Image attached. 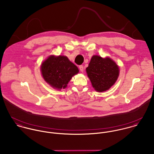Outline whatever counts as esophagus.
<instances>
[{
	"label": "esophagus",
	"instance_id": "obj_1",
	"mask_svg": "<svg viewBox=\"0 0 154 154\" xmlns=\"http://www.w3.org/2000/svg\"><path fill=\"white\" fill-rule=\"evenodd\" d=\"M79 67V69H80L81 72H84V66H83V65H80Z\"/></svg>",
	"mask_w": 154,
	"mask_h": 154
}]
</instances>
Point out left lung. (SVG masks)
<instances>
[{"label": "left lung", "instance_id": "8db88e82", "mask_svg": "<svg viewBox=\"0 0 154 154\" xmlns=\"http://www.w3.org/2000/svg\"><path fill=\"white\" fill-rule=\"evenodd\" d=\"M86 71L92 85L99 92L109 90L119 76V67L110 58L92 57Z\"/></svg>", "mask_w": 154, "mask_h": 154}]
</instances>
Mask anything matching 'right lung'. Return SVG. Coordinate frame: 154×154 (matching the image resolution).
<instances>
[{
    "mask_svg": "<svg viewBox=\"0 0 154 154\" xmlns=\"http://www.w3.org/2000/svg\"><path fill=\"white\" fill-rule=\"evenodd\" d=\"M45 81L54 88H65L72 77L79 72L78 67L66 56L49 57L41 66Z\"/></svg>",
    "mask_w": 154,
    "mask_h": 154,
    "instance_id": "add662e5",
    "label": "right lung"
}]
</instances>
